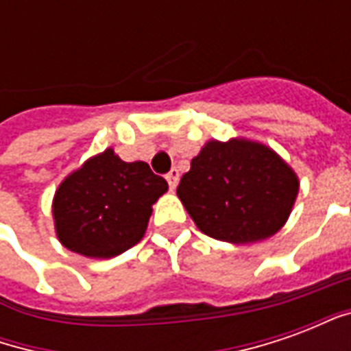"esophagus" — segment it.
Returning a JSON list of instances; mask_svg holds the SVG:
<instances>
[{"mask_svg":"<svg viewBox=\"0 0 351 351\" xmlns=\"http://www.w3.org/2000/svg\"><path fill=\"white\" fill-rule=\"evenodd\" d=\"M178 176H180L178 175V169H171V171L167 173V176H165L169 186H171V190H175L176 188V184H178Z\"/></svg>","mask_w":351,"mask_h":351,"instance_id":"34e87169","label":"esophagus"}]
</instances>
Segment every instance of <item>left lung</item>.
I'll return each instance as SVG.
<instances>
[{
    "label": "left lung",
    "instance_id": "obj_1",
    "mask_svg": "<svg viewBox=\"0 0 351 351\" xmlns=\"http://www.w3.org/2000/svg\"><path fill=\"white\" fill-rule=\"evenodd\" d=\"M299 193L293 169L269 146L246 138L208 141L176 195L205 235L258 243L286 223Z\"/></svg>",
    "mask_w": 351,
    "mask_h": 351
}]
</instances>
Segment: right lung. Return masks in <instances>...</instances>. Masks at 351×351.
<instances>
[{
	"instance_id": "1",
	"label": "right lung",
	"mask_w": 351,
	"mask_h": 351,
	"mask_svg": "<svg viewBox=\"0 0 351 351\" xmlns=\"http://www.w3.org/2000/svg\"><path fill=\"white\" fill-rule=\"evenodd\" d=\"M167 188L148 163H128L107 148L56 190L52 214L58 239L86 258L120 256L143 239L152 205Z\"/></svg>"
}]
</instances>
